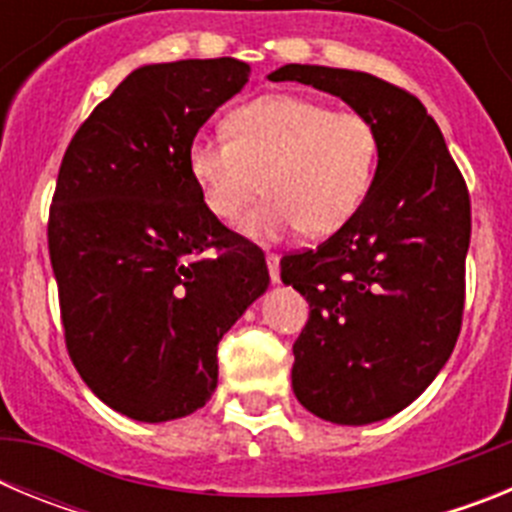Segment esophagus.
<instances>
[{
  "mask_svg": "<svg viewBox=\"0 0 512 512\" xmlns=\"http://www.w3.org/2000/svg\"><path fill=\"white\" fill-rule=\"evenodd\" d=\"M266 266H269L271 282L277 284L279 282V259H277V256H274V253H269V256H266Z\"/></svg>",
  "mask_w": 512,
  "mask_h": 512,
  "instance_id": "1",
  "label": "esophagus"
}]
</instances>
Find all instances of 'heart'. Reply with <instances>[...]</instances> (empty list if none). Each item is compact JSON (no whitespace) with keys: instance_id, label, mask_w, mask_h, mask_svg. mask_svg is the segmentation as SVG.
<instances>
[{"instance_id":"heart-1","label":"heart","mask_w":512,"mask_h":512,"mask_svg":"<svg viewBox=\"0 0 512 512\" xmlns=\"http://www.w3.org/2000/svg\"><path fill=\"white\" fill-rule=\"evenodd\" d=\"M228 133H202L189 143V174L207 212L225 225L238 223L264 187L269 197L246 220L256 241H279L302 228L310 235L336 233L374 182L379 135L356 110L266 94L230 115Z\"/></svg>"}]
</instances>
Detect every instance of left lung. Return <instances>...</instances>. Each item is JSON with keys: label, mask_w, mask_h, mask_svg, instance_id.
Masks as SVG:
<instances>
[{"label": "left lung", "mask_w": 512, "mask_h": 512, "mask_svg": "<svg viewBox=\"0 0 512 512\" xmlns=\"http://www.w3.org/2000/svg\"><path fill=\"white\" fill-rule=\"evenodd\" d=\"M269 79L341 97L377 128L364 205L315 251L282 259V282L310 302L292 346L297 400L330 423H377L408 408L456 346L472 235L467 184L436 120L390 81L307 63Z\"/></svg>", "instance_id": "1"}]
</instances>
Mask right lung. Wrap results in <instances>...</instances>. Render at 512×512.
Masks as SVG:
<instances>
[{
	"instance_id": "1",
	"label": "right lung",
	"mask_w": 512,
	"mask_h": 512,
	"mask_svg": "<svg viewBox=\"0 0 512 512\" xmlns=\"http://www.w3.org/2000/svg\"><path fill=\"white\" fill-rule=\"evenodd\" d=\"M238 58L151 63L63 153L48 251L66 348L117 413L164 423L217 387V343L269 287L264 253L207 212L189 143L246 87Z\"/></svg>"
}]
</instances>
